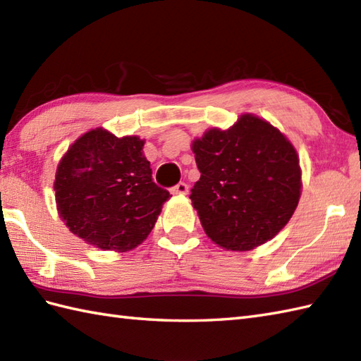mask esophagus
Instances as JSON below:
<instances>
[{
    "instance_id": "34e87169",
    "label": "esophagus",
    "mask_w": 361,
    "mask_h": 361,
    "mask_svg": "<svg viewBox=\"0 0 361 361\" xmlns=\"http://www.w3.org/2000/svg\"><path fill=\"white\" fill-rule=\"evenodd\" d=\"M188 192H189V186L185 181H181L172 188V194H176V195H186Z\"/></svg>"
}]
</instances>
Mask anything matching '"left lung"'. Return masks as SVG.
<instances>
[{
  "instance_id": "left-lung-1",
  "label": "left lung",
  "mask_w": 361,
  "mask_h": 361,
  "mask_svg": "<svg viewBox=\"0 0 361 361\" xmlns=\"http://www.w3.org/2000/svg\"><path fill=\"white\" fill-rule=\"evenodd\" d=\"M192 150L202 175L189 197L212 242L247 251L287 225L301 195V169L278 128L243 114L231 128L206 132Z\"/></svg>"
}]
</instances>
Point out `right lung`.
<instances>
[{
	"instance_id": "add662e5",
	"label": "right lung",
	"mask_w": 361,
	"mask_h": 361,
	"mask_svg": "<svg viewBox=\"0 0 361 361\" xmlns=\"http://www.w3.org/2000/svg\"><path fill=\"white\" fill-rule=\"evenodd\" d=\"M137 136L96 128L75 141L57 167L56 202L70 231L102 250L137 247L172 197L157 186Z\"/></svg>"
}]
</instances>
